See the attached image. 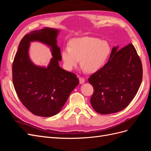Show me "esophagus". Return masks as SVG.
Instances as JSON below:
<instances>
[{
	"label": "esophagus",
	"mask_w": 151,
	"mask_h": 151,
	"mask_svg": "<svg viewBox=\"0 0 151 151\" xmlns=\"http://www.w3.org/2000/svg\"><path fill=\"white\" fill-rule=\"evenodd\" d=\"M79 83L81 84H83L85 83V80L84 78H83V77H79Z\"/></svg>",
	"instance_id": "esophagus-1"
}]
</instances>
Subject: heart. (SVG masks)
I'll return each mask as SVG.
<instances>
[{
    "instance_id": "b5f03b06",
    "label": "heart",
    "mask_w": 151,
    "mask_h": 151,
    "mask_svg": "<svg viewBox=\"0 0 151 151\" xmlns=\"http://www.w3.org/2000/svg\"><path fill=\"white\" fill-rule=\"evenodd\" d=\"M110 46L106 41L97 38L84 37L72 41L70 47L62 52L63 64L72 70L79 64L89 73H94L104 65L110 53Z\"/></svg>"
}]
</instances>
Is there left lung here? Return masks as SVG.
Returning <instances> with one entry per match:
<instances>
[{
  "label": "left lung",
  "instance_id": "1",
  "mask_svg": "<svg viewBox=\"0 0 151 151\" xmlns=\"http://www.w3.org/2000/svg\"><path fill=\"white\" fill-rule=\"evenodd\" d=\"M142 80V65L132 43L113 47L108 62L91 76L94 93L90 102L103 115L122 111L135 97Z\"/></svg>",
  "mask_w": 151,
  "mask_h": 151
}]
</instances>
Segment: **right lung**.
Returning <instances> with one entry per match:
<instances>
[{"instance_id": "right-lung-1", "label": "right lung", "mask_w": 151, "mask_h": 151, "mask_svg": "<svg viewBox=\"0 0 151 151\" xmlns=\"http://www.w3.org/2000/svg\"><path fill=\"white\" fill-rule=\"evenodd\" d=\"M57 29L45 28L31 31L19 43L12 64V81L16 92L24 106L34 115L50 117L57 115L79 82L77 76L59 66L62 60L57 45ZM47 45L52 58L47 67L31 61L29 49L31 42Z\"/></svg>"}]
</instances>
